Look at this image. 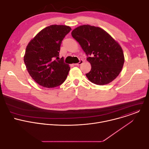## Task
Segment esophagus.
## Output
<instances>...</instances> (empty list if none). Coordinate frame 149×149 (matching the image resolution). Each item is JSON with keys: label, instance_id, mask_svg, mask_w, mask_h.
<instances>
[{"label": "esophagus", "instance_id": "34e87169", "mask_svg": "<svg viewBox=\"0 0 149 149\" xmlns=\"http://www.w3.org/2000/svg\"><path fill=\"white\" fill-rule=\"evenodd\" d=\"M83 63V60H82V59H81L79 61V62L78 63H75V65H77V66H78V65H81L82 63Z\"/></svg>", "mask_w": 149, "mask_h": 149}]
</instances>
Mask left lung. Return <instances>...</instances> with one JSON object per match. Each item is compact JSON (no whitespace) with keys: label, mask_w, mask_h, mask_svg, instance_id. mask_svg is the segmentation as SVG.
Returning <instances> with one entry per match:
<instances>
[{"label":"left lung","mask_w":149,"mask_h":149,"mask_svg":"<svg viewBox=\"0 0 149 149\" xmlns=\"http://www.w3.org/2000/svg\"><path fill=\"white\" fill-rule=\"evenodd\" d=\"M87 56L91 70L88 79L100 86L109 84L119 75L124 56L120 45L107 32L88 25L79 26L71 32Z\"/></svg>","instance_id":"8db88e82"}]
</instances>
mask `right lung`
Wrapping results in <instances>:
<instances>
[{
	"label": "right lung",
	"instance_id": "add662e5",
	"mask_svg": "<svg viewBox=\"0 0 149 149\" xmlns=\"http://www.w3.org/2000/svg\"><path fill=\"white\" fill-rule=\"evenodd\" d=\"M71 28L65 25H53L40 31L26 47L24 62L31 75L40 86L54 88L66 79L70 67L59 59L63 39Z\"/></svg>",
	"mask_w": 149,
	"mask_h": 149
}]
</instances>
